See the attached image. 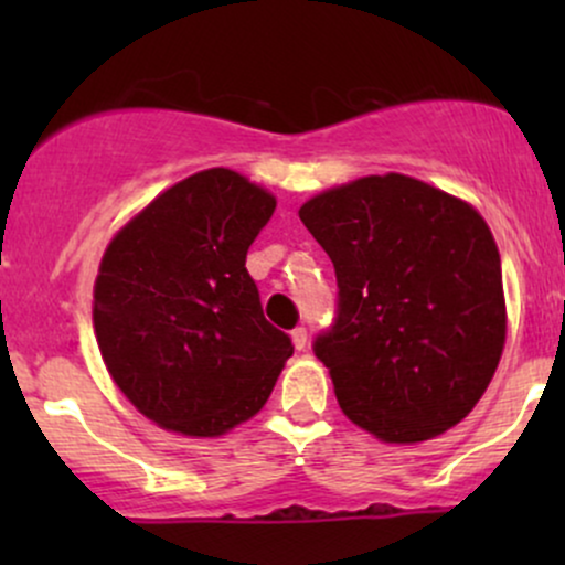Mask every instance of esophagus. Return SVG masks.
<instances>
[{"mask_svg":"<svg viewBox=\"0 0 565 565\" xmlns=\"http://www.w3.org/2000/svg\"><path fill=\"white\" fill-rule=\"evenodd\" d=\"M291 342H295L297 350H305V345H308V329L305 327L291 329Z\"/></svg>","mask_w":565,"mask_h":565,"instance_id":"1","label":"esophagus"}]
</instances>
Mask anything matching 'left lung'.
<instances>
[{
    "mask_svg": "<svg viewBox=\"0 0 565 565\" xmlns=\"http://www.w3.org/2000/svg\"><path fill=\"white\" fill-rule=\"evenodd\" d=\"M305 228L334 263L340 313L316 340L337 404L385 444L462 423L508 337L502 260L481 212L408 174L316 193Z\"/></svg>",
    "mask_w": 565,
    "mask_h": 565,
    "instance_id": "left-lung-1",
    "label": "left lung"
}]
</instances>
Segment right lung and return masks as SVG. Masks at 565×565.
<instances>
[{"label":"right lung","instance_id":"add662e5","mask_svg":"<svg viewBox=\"0 0 565 565\" xmlns=\"http://www.w3.org/2000/svg\"><path fill=\"white\" fill-rule=\"evenodd\" d=\"M274 210L268 188L212 167L161 191L103 252L93 289L103 364L164 430L225 436L260 412L295 353L244 268Z\"/></svg>","mask_w":565,"mask_h":565}]
</instances>
